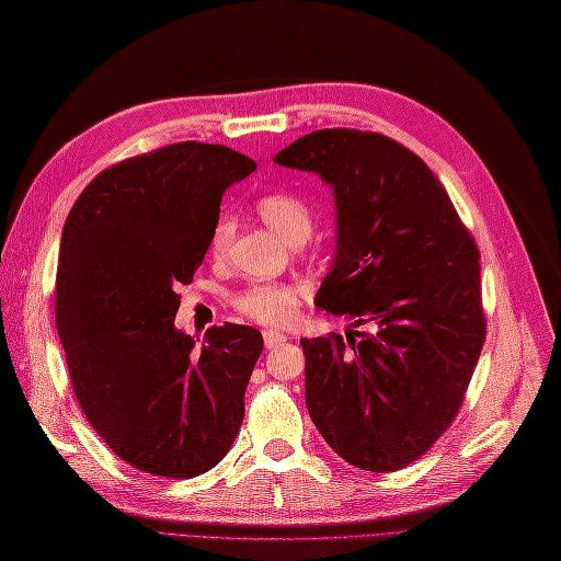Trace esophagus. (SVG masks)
I'll use <instances>...</instances> for the list:
<instances>
[{"label":"esophagus","instance_id":"34e87169","mask_svg":"<svg viewBox=\"0 0 561 561\" xmlns=\"http://www.w3.org/2000/svg\"><path fill=\"white\" fill-rule=\"evenodd\" d=\"M283 342H287V336H285L283 332H278V330H264V346H266L268 351L280 346Z\"/></svg>","mask_w":561,"mask_h":561}]
</instances>
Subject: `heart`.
Masks as SVG:
<instances>
[{
    "label": "heart",
    "mask_w": 561,
    "mask_h": 561,
    "mask_svg": "<svg viewBox=\"0 0 561 561\" xmlns=\"http://www.w3.org/2000/svg\"><path fill=\"white\" fill-rule=\"evenodd\" d=\"M260 217L285 241L299 243L307 239L313 227V210L307 201L295 192H268L254 203ZM231 239V222L219 219L210 236V252L215 257L225 254ZM233 307L245 318L260 325H287L301 307V287L290 283H257L250 285L233 299Z\"/></svg>",
    "instance_id": "1"
}]
</instances>
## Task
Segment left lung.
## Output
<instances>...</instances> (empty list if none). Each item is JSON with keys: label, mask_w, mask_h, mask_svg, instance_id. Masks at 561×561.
Segmentation results:
<instances>
[{"label": "left lung", "mask_w": 561, "mask_h": 561, "mask_svg": "<svg viewBox=\"0 0 561 561\" xmlns=\"http://www.w3.org/2000/svg\"><path fill=\"white\" fill-rule=\"evenodd\" d=\"M274 161L334 186L336 257L316 304L371 325L301 339L309 414L351 466L400 470L451 426L480 360L478 243L431 168L381 133L313 130Z\"/></svg>", "instance_id": "left-lung-1"}]
</instances>
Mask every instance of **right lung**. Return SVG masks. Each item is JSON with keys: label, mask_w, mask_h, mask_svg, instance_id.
I'll list each match as a JSON object with an SVG mask.
<instances>
[{"label": "right lung", "mask_w": 561, "mask_h": 561, "mask_svg": "<svg viewBox=\"0 0 561 561\" xmlns=\"http://www.w3.org/2000/svg\"><path fill=\"white\" fill-rule=\"evenodd\" d=\"M254 168L225 145H165L105 168L67 215L56 274L67 369L93 431L138 470L196 478L241 431L260 330L213 325L196 348L175 313L225 190Z\"/></svg>", "instance_id": "1"}]
</instances>
